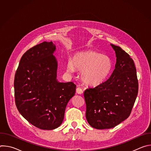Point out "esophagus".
<instances>
[{
  "mask_svg": "<svg viewBox=\"0 0 151 151\" xmlns=\"http://www.w3.org/2000/svg\"><path fill=\"white\" fill-rule=\"evenodd\" d=\"M76 93H77L78 94H81L83 93V90H82V89L81 88L78 87V88H76Z\"/></svg>",
  "mask_w": 151,
  "mask_h": 151,
  "instance_id": "1",
  "label": "esophagus"
}]
</instances>
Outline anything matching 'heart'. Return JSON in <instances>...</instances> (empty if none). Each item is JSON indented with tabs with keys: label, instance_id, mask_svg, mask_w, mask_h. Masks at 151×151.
Segmentation results:
<instances>
[{
	"label": "heart",
	"instance_id": "heart-1",
	"mask_svg": "<svg viewBox=\"0 0 151 151\" xmlns=\"http://www.w3.org/2000/svg\"><path fill=\"white\" fill-rule=\"evenodd\" d=\"M113 66L112 58L93 50L75 53L67 64V71L81 70V80L86 84L96 86L101 83L110 73Z\"/></svg>",
	"mask_w": 151,
	"mask_h": 151
}]
</instances>
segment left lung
<instances>
[{"label":"left lung","mask_w":151,"mask_h":151,"mask_svg":"<svg viewBox=\"0 0 151 151\" xmlns=\"http://www.w3.org/2000/svg\"><path fill=\"white\" fill-rule=\"evenodd\" d=\"M116 62L110 77L84 91L86 118L96 129L115 127L130 116L138 93V80L133 59L121 47L111 44Z\"/></svg>","instance_id":"obj_1"}]
</instances>
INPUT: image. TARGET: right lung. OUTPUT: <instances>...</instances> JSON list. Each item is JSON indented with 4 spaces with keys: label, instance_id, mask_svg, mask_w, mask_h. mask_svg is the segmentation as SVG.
Returning a JSON list of instances; mask_svg holds the SVG:
<instances>
[{
    "label": "right lung",
    "instance_id": "right-lung-1",
    "mask_svg": "<svg viewBox=\"0 0 151 151\" xmlns=\"http://www.w3.org/2000/svg\"><path fill=\"white\" fill-rule=\"evenodd\" d=\"M55 46L44 42L21 57L14 78V95L19 112L42 130H54L62 123L76 85L57 80Z\"/></svg>",
    "mask_w": 151,
    "mask_h": 151
}]
</instances>
